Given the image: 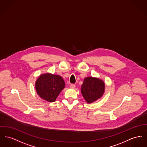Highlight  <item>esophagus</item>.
<instances>
[{"label": "esophagus", "mask_w": 147, "mask_h": 147, "mask_svg": "<svg viewBox=\"0 0 147 147\" xmlns=\"http://www.w3.org/2000/svg\"><path fill=\"white\" fill-rule=\"evenodd\" d=\"M75 87H76V85L75 84H71L69 86V88H75Z\"/></svg>", "instance_id": "1"}]
</instances>
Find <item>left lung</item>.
<instances>
[{
    "mask_svg": "<svg viewBox=\"0 0 147 147\" xmlns=\"http://www.w3.org/2000/svg\"><path fill=\"white\" fill-rule=\"evenodd\" d=\"M104 90L105 84L103 81L88 77L84 79L81 91L86 102L91 103L102 96Z\"/></svg>",
    "mask_w": 147,
    "mask_h": 147,
    "instance_id": "8db88e82",
    "label": "left lung"
}]
</instances>
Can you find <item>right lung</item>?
Segmentation results:
<instances>
[{
  "label": "right lung",
  "mask_w": 147,
  "mask_h": 147,
  "mask_svg": "<svg viewBox=\"0 0 147 147\" xmlns=\"http://www.w3.org/2000/svg\"><path fill=\"white\" fill-rule=\"evenodd\" d=\"M65 86V82L61 76L50 74L41 75L36 82L38 95L51 102L56 100Z\"/></svg>",
  "instance_id": "add662e5"
}]
</instances>
